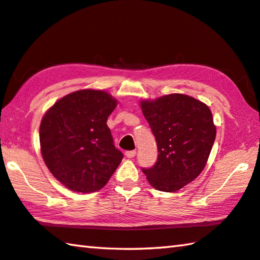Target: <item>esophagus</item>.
Instances as JSON below:
<instances>
[{
    "label": "esophagus",
    "mask_w": 260,
    "mask_h": 260,
    "mask_svg": "<svg viewBox=\"0 0 260 260\" xmlns=\"http://www.w3.org/2000/svg\"><path fill=\"white\" fill-rule=\"evenodd\" d=\"M126 157L127 158H134L135 155H136V151L135 150H131V151H126Z\"/></svg>",
    "instance_id": "esophagus-1"
}]
</instances>
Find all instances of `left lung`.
<instances>
[{"label": "left lung", "instance_id": "left-lung-1", "mask_svg": "<svg viewBox=\"0 0 260 260\" xmlns=\"http://www.w3.org/2000/svg\"><path fill=\"white\" fill-rule=\"evenodd\" d=\"M156 138L158 158L143 173L151 186L174 192L190 183L208 162L217 134L208 105L184 94L140 102Z\"/></svg>", "mask_w": 260, "mask_h": 260}]
</instances>
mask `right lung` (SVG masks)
Segmentation results:
<instances>
[{
    "instance_id": "obj_1",
    "label": "right lung",
    "mask_w": 260,
    "mask_h": 260,
    "mask_svg": "<svg viewBox=\"0 0 260 260\" xmlns=\"http://www.w3.org/2000/svg\"><path fill=\"white\" fill-rule=\"evenodd\" d=\"M118 101L108 91L81 89L59 99L40 124L41 155L58 181L77 192L102 189L119 166L108 117Z\"/></svg>"
}]
</instances>
